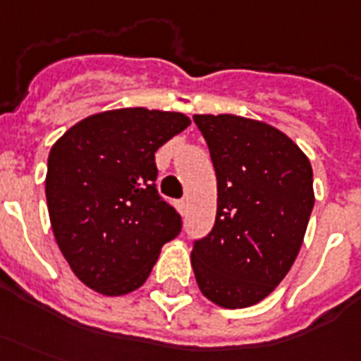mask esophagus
<instances>
[{
	"label": "esophagus",
	"mask_w": 361,
	"mask_h": 361,
	"mask_svg": "<svg viewBox=\"0 0 361 361\" xmlns=\"http://www.w3.org/2000/svg\"><path fill=\"white\" fill-rule=\"evenodd\" d=\"M176 208H178L181 214H183V212L188 210V201H185V199H180V201L176 202Z\"/></svg>",
	"instance_id": "34e87169"
}]
</instances>
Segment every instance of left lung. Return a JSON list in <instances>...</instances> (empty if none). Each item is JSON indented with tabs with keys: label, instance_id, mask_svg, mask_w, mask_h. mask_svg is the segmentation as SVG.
<instances>
[{
	"label": "left lung",
	"instance_id": "1",
	"mask_svg": "<svg viewBox=\"0 0 361 361\" xmlns=\"http://www.w3.org/2000/svg\"><path fill=\"white\" fill-rule=\"evenodd\" d=\"M218 181L210 233L193 241L202 295L224 308L260 302L287 276L314 208L306 154L269 124L235 114H195Z\"/></svg>",
	"mask_w": 361,
	"mask_h": 361
}]
</instances>
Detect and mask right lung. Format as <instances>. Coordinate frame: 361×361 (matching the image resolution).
Returning a JSON list of instances; mask_svg holds the SVG:
<instances>
[{"mask_svg": "<svg viewBox=\"0 0 361 361\" xmlns=\"http://www.w3.org/2000/svg\"><path fill=\"white\" fill-rule=\"evenodd\" d=\"M191 120L118 109L87 116L51 147L45 197L53 235L80 281L101 295L141 287L181 216L157 191L154 153Z\"/></svg>", "mask_w": 361, "mask_h": 361, "instance_id": "add662e5", "label": "right lung"}]
</instances>
